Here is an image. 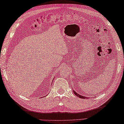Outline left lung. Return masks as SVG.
<instances>
[{"label": "left lung", "mask_w": 124, "mask_h": 124, "mask_svg": "<svg viewBox=\"0 0 124 124\" xmlns=\"http://www.w3.org/2000/svg\"><path fill=\"white\" fill-rule=\"evenodd\" d=\"M73 93H74L76 96H77L78 97H80V98H81V99H86V98H87L86 97H85V96H81V95H80L79 94H77V93H76V92H75V91H73Z\"/></svg>", "instance_id": "1"}]
</instances>
